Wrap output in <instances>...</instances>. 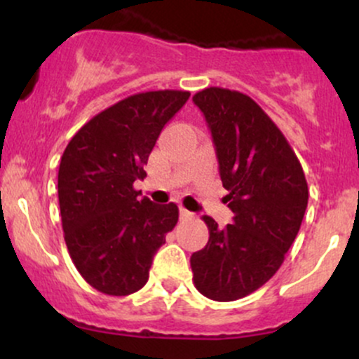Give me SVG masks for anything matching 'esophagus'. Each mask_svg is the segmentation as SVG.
Returning <instances> with one entry per match:
<instances>
[{
	"mask_svg": "<svg viewBox=\"0 0 359 359\" xmlns=\"http://www.w3.org/2000/svg\"><path fill=\"white\" fill-rule=\"evenodd\" d=\"M194 214L191 211H187L185 208H180V219H191Z\"/></svg>",
	"mask_w": 359,
	"mask_h": 359,
	"instance_id": "obj_1",
	"label": "esophagus"
}]
</instances>
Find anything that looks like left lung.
Instances as JSON below:
<instances>
[{
  "label": "left lung",
  "instance_id": "1",
  "mask_svg": "<svg viewBox=\"0 0 359 359\" xmlns=\"http://www.w3.org/2000/svg\"><path fill=\"white\" fill-rule=\"evenodd\" d=\"M192 100L211 130L234 212L224 228L203 216L209 241L191 257L192 280L204 297L231 302L277 273L306 214L307 180L287 138L250 96L205 88Z\"/></svg>",
  "mask_w": 359,
  "mask_h": 359
}]
</instances>
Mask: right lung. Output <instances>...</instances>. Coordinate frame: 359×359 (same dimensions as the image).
Listing matches in <instances>:
<instances>
[{
    "mask_svg": "<svg viewBox=\"0 0 359 359\" xmlns=\"http://www.w3.org/2000/svg\"><path fill=\"white\" fill-rule=\"evenodd\" d=\"M189 90H147L90 118L65 147L59 167L64 240L82 278L106 295L147 283L156 250L179 221L174 203L154 204L133 187L167 121Z\"/></svg>",
    "mask_w": 359,
    "mask_h": 359,
    "instance_id": "1",
    "label": "right lung"
}]
</instances>
